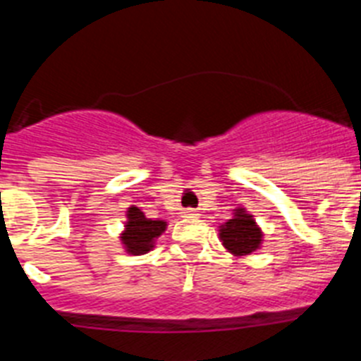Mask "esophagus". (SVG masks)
<instances>
[{
  "label": "esophagus",
  "mask_w": 361,
  "mask_h": 361,
  "mask_svg": "<svg viewBox=\"0 0 361 361\" xmlns=\"http://www.w3.org/2000/svg\"><path fill=\"white\" fill-rule=\"evenodd\" d=\"M183 215H186V216H197V212H195V209L186 208V209H183Z\"/></svg>",
  "instance_id": "1"
}]
</instances>
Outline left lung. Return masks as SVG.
I'll list each match as a JSON object with an SVG mask.
<instances>
[{"mask_svg": "<svg viewBox=\"0 0 361 361\" xmlns=\"http://www.w3.org/2000/svg\"><path fill=\"white\" fill-rule=\"evenodd\" d=\"M220 240L233 255H250L262 242V231L257 228L253 216L237 209V215L220 228Z\"/></svg>", "mask_w": 361, "mask_h": 361, "instance_id": "8db88e82", "label": "left lung"}]
</instances>
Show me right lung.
I'll use <instances>...</instances> for the list:
<instances>
[{
  "instance_id": "right-lung-1",
  "label": "right lung",
  "mask_w": 361,
  "mask_h": 361,
  "mask_svg": "<svg viewBox=\"0 0 361 361\" xmlns=\"http://www.w3.org/2000/svg\"><path fill=\"white\" fill-rule=\"evenodd\" d=\"M126 216H128V222L121 237L123 244L126 245V251L132 255L148 253L153 247V240L161 237L166 229V222L146 219L145 213L135 206L128 209Z\"/></svg>"
}]
</instances>
